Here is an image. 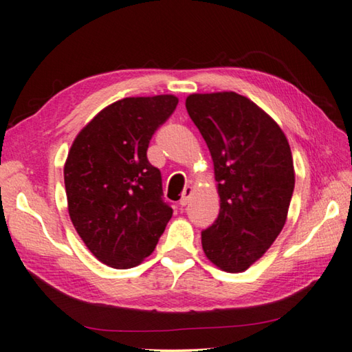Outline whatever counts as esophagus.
I'll list each match as a JSON object with an SVG mask.
<instances>
[{"label": "esophagus", "instance_id": "esophagus-1", "mask_svg": "<svg viewBox=\"0 0 352 352\" xmlns=\"http://www.w3.org/2000/svg\"><path fill=\"white\" fill-rule=\"evenodd\" d=\"M192 187H186L184 188V192H182V196H181V201H179V204H181V207H186L187 204H188V201H190V196H192Z\"/></svg>", "mask_w": 352, "mask_h": 352}]
</instances>
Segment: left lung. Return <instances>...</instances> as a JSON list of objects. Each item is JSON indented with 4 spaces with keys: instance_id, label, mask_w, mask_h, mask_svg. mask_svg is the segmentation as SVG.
Returning a JSON list of instances; mask_svg holds the SVG:
<instances>
[{
    "instance_id": "obj_1",
    "label": "left lung",
    "mask_w": 352,
    "mask_h": 352,
    "mask_svg": "<svg viewBox=\"0 0 352 352\" xmlns=\"http://www.w3.org/2000/svg\"><path fill=\"white\" fill-rule=\"evenodd\" d=\"M186 108L210 150L221 199L214 223L201 233L208 260L243 272L280 235L295 175L291 146L261 108L236 92L192 94Z\"/></svg>"
}]
</instances>
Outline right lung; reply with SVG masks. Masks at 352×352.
<instances>
[{"label": "right lung", "instance_id": "obj_1", "mask_svg": "<svg viewBox=\"0 0 352 352\" xmlns=\"http://www.w3.org/2000/svg\"><path fill=\"white\" fill-rule=\"evenodd\" d=\"M176 104L175 96L114 102L78 133L67 154L72 224L92 255L114 269L134 267L150 255L173 214L146 150Z\"/></svg>", "mask_w": 352, "mask_h": 352}]
</instances>
